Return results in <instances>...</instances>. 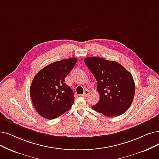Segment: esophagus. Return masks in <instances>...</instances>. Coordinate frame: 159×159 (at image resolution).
I'll return each mask as SVG.
<instances>
[{"label": "esophagus", "mask_w": 159, "mask_h": 159, "mask_svg": "<svg viewBox=\"0 0 159 159\" xmlns=\"http://www.w3.org/2000/svg\"><path fill=\"white\" fill-rule=\"evenodd\" d=\"M89 94V91L88 90H85V91H84V94H81V96H82V97H87V95H88Z\"/></svg>", "instance_id": "esophagus-1"}]
</instances>
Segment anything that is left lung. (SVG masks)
<instances>
[{
    "instance_id": "1",
    "label": "left lung",
    "mask_w": 159,
    "mask_h": 159,
    "mask_svg": "<svg viewBox=\"0 0 159 159\" xmlns=\"http://www.w3.org/2000/svg\"><path fill=\"white\" fill-rule=\"evenodd\" d=\"M97 81L100 98L92 108L107 117L122 115L127 110L135 94L132 74L119 63L90 57L84 59Z\"/></svg>"
}]
</instances>
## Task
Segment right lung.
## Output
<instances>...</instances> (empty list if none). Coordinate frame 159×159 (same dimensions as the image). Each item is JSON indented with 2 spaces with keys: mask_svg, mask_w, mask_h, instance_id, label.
Here are the masks:
<instances>
[{
  "mask_svg": "<svg viewBox=\"0 0 159 159\" xmlns=\"http://www.w3.org/2000/svg\"><path fill=\"white\" fill-rule=\"evenodd\" d=\"M77 61L73 57L51 63L34 76L30 95L36 110L43 118L55 119L71 108L75 97L65 78Z\"/></svg>",
  "mask_w": 159,
  "mask_h": 159,
  "instance_id": "right-lung-1",
  "label": "right lung"
}]
</instances>
